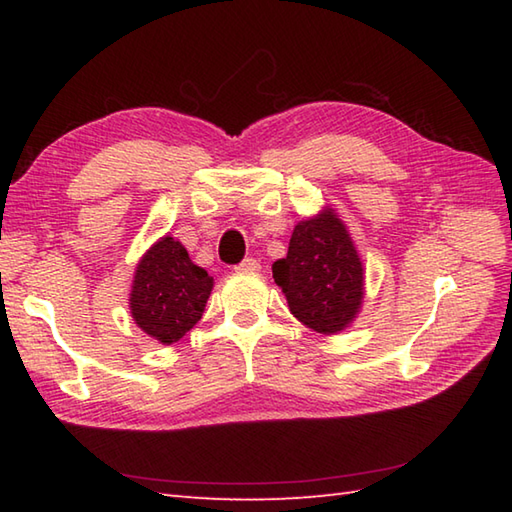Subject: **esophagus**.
Segmentation results:
<instances>
[{
    "label": "esophagus",
    "mask_w": 512,
    "mask_h": 512,
    "mask_svg": "<svg viewBox=\"0 0 512 512\" xmlns=\"http://www.w3.org/2000/svg\"><path fill=\"white\" fill-rule=\"evenodd\" d=\"M259 268H262V266H259V262H257V259H253V257L244 259V262L237 266L239 273H259Z\"/></svg>",
    "instance_id": "obj_1"
}]
</instances>
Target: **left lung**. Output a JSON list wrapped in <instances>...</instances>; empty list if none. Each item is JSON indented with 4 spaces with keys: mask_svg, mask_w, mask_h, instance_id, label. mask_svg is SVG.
Segmentation results:
<instances>
[{
    "mask_svg": "<svg viewBox=\"0 0 512 512\" xmlns=\"http://www.w3.org/2000/svg\"><path fill=\"white\" fill-rule=\"evenodd\" d=\"M273 277L290 312L319 334L347 330L363 308L365 268L332 206L297 222L288 255L273 264Z\"/></svg>",
    "mask_w": 512,
    "mask_h": 512,
    "instance_id": "1",
    "label": "left lung"
}]
</instances>
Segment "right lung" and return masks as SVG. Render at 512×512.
<instances>
[{
    "instance_id": "add662e5",
    "label": "right lung",
    "mask_w": 512,
    "mask_h": 512,
    "mask_svg": "<svg viewBox=\"0 0 512 512\" xmlns=\"http://www.w3.org/2000/svg\"><path fill=\"white\" fill-rule=\"evenodd\" d=\"M211 290L213 277L191 262L182 242L165 235L138 259L129 312L147 336L171 345L202 319Z\"/></svg>"
}]
</instances>
